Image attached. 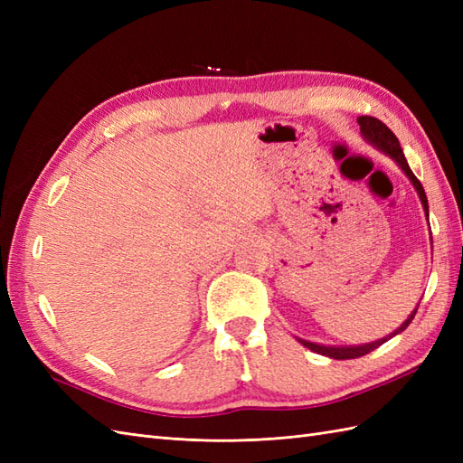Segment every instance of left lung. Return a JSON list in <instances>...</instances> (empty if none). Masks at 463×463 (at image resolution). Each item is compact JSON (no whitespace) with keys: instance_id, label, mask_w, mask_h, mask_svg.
Wrapping results in <instances>:
<instances>
[{"instance_id":"left-lung-1","label":"left lung","mask_w":463,"mask_h":463,"mask_svg":"<svg viewBox=\"0 0 463 463\" xmlns=\"http://www.w3.org/2000/svg\"><path fill=\"white\" fill-rule=\"evenodd\" d=\"M357 123H359V129H361V135L363 138L369 145H373L376 150H381L383 154H386V156H390L392 160H394L398 164L400 170L408 175V179L411 181V185L415 187L417 194H419V201H421L423 204V210H425V216H427V222H429V203H427V194H425V189L421 185V181H419L415 177V174L411 172V167L408 164V160H405L403 152H402V146H400V141L396 138V135L392 133L386 125L376 119V118H371V116H361L357 118ZM430 228V226H429ZM432 243V241H430ZM419 307V303H417ZM417 309L411 311V315L405 318L402 322V326H398L394 332H390L388 335H384V338L381 340H374V342H369V344H359V345H325V344H315V342H309V340H303V338H298V342L305 347H309L311 352L315 354H320V355H326V357H332V359H357L361 355H367L371 354L373 349H376L378 345H383L384 342H388L390 338H394V335L402 334L405 328H408L411 325V320L415 317Z\"/></svg>"}]
</instances>
